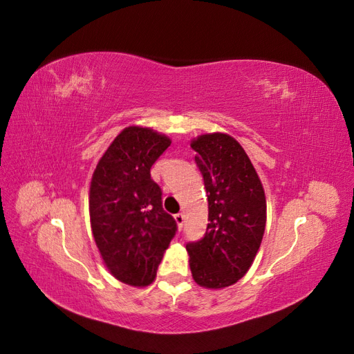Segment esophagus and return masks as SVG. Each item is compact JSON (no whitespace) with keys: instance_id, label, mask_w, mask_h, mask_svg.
<instances>
[{"instance_id":"1","label":"esophagus","mask_w":354,"mask_h":354,"mask_svg":"<svg viewBox=\"0 0 354 354\" xmlns=\"http://www.w3.org/2000/svg\"><path fill=\"white\" fill-rule=\"evenodd\" d=\"M174 218H176L177 226H178L180 229L183 227V223H185V214H183V212H178V214H176Z\"/></svg>"}]
</instances>
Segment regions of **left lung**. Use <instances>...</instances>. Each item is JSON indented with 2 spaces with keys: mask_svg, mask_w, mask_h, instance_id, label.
Returning <instances> with one entry per match:
<instances>
[{
  "mask_svg": "<svg viewBox=\"0 0 354 354\" xmlns=\"http://www.w3.org/2000/svg\"><path fill=\"white\" fill-rule=\"evenodd\" d=\"M208 196L205 234L187 242L192 276L205 288L236 283L251 267L266 227V196L248 155L233 137L203 134L192 142Z\"/></svg>",
  "mask_w": 354,
  "mask_h": 354,
  "instance_id": "1",
  "label": "left lung"
}]
</instances>
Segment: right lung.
<instances>
[{
    "instance_id": "add662e5",
    "label": "right lung",
    "mask_w": 354,
    "mask_h": 354,
    "mask_svg": "<svg viewBox=\"0 0 354 354\" xmlns=\"http://www.w3.org/2000/svg\"><path fill=\"white\" fill-rule=\"evenodd\" d=\"M168 137L142 127L116 136L99 160L90 187L95 245L109 272L127 285L152 283L177 223L162 208V190L151 177Z\"/></svg>"
}]
</instances>
